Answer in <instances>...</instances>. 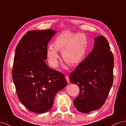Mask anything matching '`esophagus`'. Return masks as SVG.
Here are the masks:
<instances>
[{
    "label": "esophagus",
    "mask_w": 126,
    "mask_h": 126,
    "mask_svg": "<svg viewBox=\"0 0 126 126\" xmlns=\"http://www.w3.org/2000/svg\"><path fill=\"white\" fill-rule=\"evenodd\" d=\"M66 80H67V81L68 83H69L70 82L69 81V76L68 75L66 76Z\"/></svg>",
    "instance_id": "34e87169"
}]
</instances>
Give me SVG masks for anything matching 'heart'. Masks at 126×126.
I'll return each mask as SVG.
<instances>
[{"label": "heart", "instance_id": "heart-1", "mask_svg": "<svg viewBox=\"0 0 126 126\" xmlns=\"http://www.w3.org/2000/svg\"><path fill=\"white\" fill-rule=\"evenodd\" d=\"M87 47V39L84 34L63 32L56 38L54 45L51 44L47 48L49 63L52 67H57L59 57L58 51H62L63 59L66 63L70 66L78 65L84 57Z\"/></svg>", "mask_w": 126, "mask_h": 126}]
</instances>
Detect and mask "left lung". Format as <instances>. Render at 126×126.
I'll use <instances>...</instances> for the list:
<instances>
[{"label":"left lung","instance_id":"left-lung-1","mask_svg":"<svg viewBox=\"0 0 126 126\" xmlns=\"http://www.w3.org/2000/svg\"><path fill=\"white\" fill-rule=\"evenodd\" d=\"M104 36L94 38L91 52L70 73V82L79 88L74 100L79 112L89 113L105 103L113 82L114 57Z\"/></svg>","mask_w":126,"mask_h":126}]
</instances>
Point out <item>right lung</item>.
I'll list each match as a JSON object with an SVG mask.
<instances>
[{
    "label": "right lung",
    "instance_id": "right-lung-1",
    "mask_svg": "<svg viewBox=\"0 0 126 126\" xmlns=\"http://www.w3.org/2000/svg\"><path fill=\"white\" fill-rule=\"evenodd\" d=\"M56 33L51 29L29 31L15 50L12 78L18 98L31 112L48 111L56 94L67 84L63 74L45 61L48 43Z\"/></svg>",
    "mask_w": 126,
    "mask_h": 126
}]
</instances>
